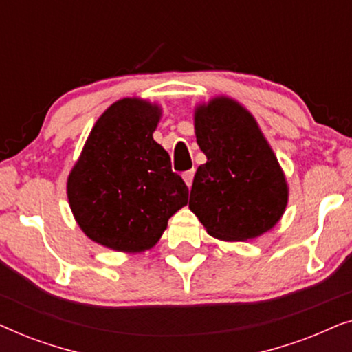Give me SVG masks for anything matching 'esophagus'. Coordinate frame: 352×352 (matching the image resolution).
<instances>
[{"label":"esophagus","mask_w":352,"mask_h":352,"mask_svg":"<svg viewBox=\"0 0 352 352\" xmlns=\"http://www.w3.org/2000/svg\"><path fill=\"white\" fill-rule=\"evenodd\" d=\"M194 175H195V171H194V170L186 171L184 175H182V177H184V181H186L187 187H190V186H192V182H194Z\"/></svg>","instance_id":"34e87169"}]
</instances>
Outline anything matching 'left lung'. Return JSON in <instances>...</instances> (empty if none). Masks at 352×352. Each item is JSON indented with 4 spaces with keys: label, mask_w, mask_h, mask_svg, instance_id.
Wrapping results in <instances>:
<instances>
[{
    "label": "left lung",
    "mask_w": 352,
    "mask_h": 352,
    "mask_svg": "<svg viewBox=\"0 0 352 352\" xmlns=\"http://www.w3.org/2000/svg\"><path fill=\"white\" fill-rule=\"evenodd\" d=\"M206 163L197 168L189 208L211 237L245 242L266 234L285 213V173L252 113L228 96L194 110Z\"/></svg>",
    "instance_id": "obj_1"
}]
</instances>
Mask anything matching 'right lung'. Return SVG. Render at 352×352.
Instances as JSON below:
<instances>
[{
    "mask_svg": "<svg viewBox=\"0 0 352 352\" xmlns=\"http://www.w3.org/2000/svg\"><path fill=\"white\" fill-rule=\"evenodd\" d=\"M162 107L123 98L98 118L67 177L76 224L93 242L122 253L155 247L189 189L153 131Z\"/></svg>",
    "mask_w": 352,
    "mask_h": 352,
    "instance_id": "add662e5",
    "label": "right lung"
}]
</instances>
